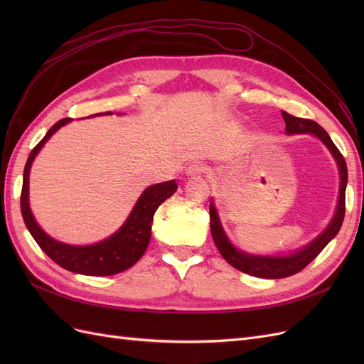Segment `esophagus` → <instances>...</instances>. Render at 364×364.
<instances>
[{
    "mask_svg": "<svg viewBox=\"0 0 364 364\" xmlns=\"http://www.w3.org/2000/svg\"><path fill=\"white\" fill-rule=\"evenodd\" d=\"M205 170H206V167L203 164H200V162H196V164H191L188 168H186V176H200V174H203L205 173Z\"/></svg>",
    "mask_w": 364,
    "mask_h": 364,
    "instance_id": "1",
    "label": "esophagus"
}]
</instances>
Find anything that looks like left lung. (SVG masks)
I'll return each mask as SVG.
<instances>
[{
  "mask_svg": "<svg viewBox=\"0 0 364 364\" xmlns=\"http://www.w3.org/2000/svg\"><path fill=\"white\" fill-rule=\"evenodd\" d=\"M282 118L285 121V134L294 135V134H311L321 139L323 144L331 151L334 156L338 171H340V193H338V202L336 214L331 220V223L323 232L318 235L316 240H313L310 245L305 247L296 250L290 255L285 257H262V255H250L243 250H238L232 246L229 238L226 237L225 230L220 223V218L217 214V209L214 206V202L209 203V217H211V235L214 243L222 253V257L230 264V266L238 269L240 272H245L247 274L257 278H266V279H281L291 277V274L301 272L310 264L318 253L323 250V247L331 241L341 228L345 218V193H346V183H348V168L343 155L336 147L333 139L329 138L326 130L318 126L316 121L306 119V118H297L287 112L282 111Z\"/></svg>",
  "mask_w": 364,
  "mask_h": 364,
  "instance_id": "obj_1",
  "label": "left lung"
}]
</instances>
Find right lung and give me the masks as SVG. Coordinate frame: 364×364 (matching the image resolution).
Masks as SVG:
<instances>
[{
  "instance_id": "1",
  "label": "right lung",
  "mask_w": 364,
  "mask_h": 364,
  "mask_svg": "<svg viewBox=\"0 0 364 364\" xmlns=\"http://www.w3.org/2000/svg\"><path fill=\"white\" fill-rule=\"evenodd\" d=\"M109 114L112 112L95 114L91 117ZM70 121L71 118H63L58 121L47 132V135L41 139L39 144L31 150L24 168L23 191H21V213H23L24 223L30 230L31 237L35 238L39 247L54 262L59 264L60 267L74 273L87 274V277H109V274H117L134 266L144 255L151 235L153 215H155L159 205L176 193L178 183H176V181H168L151 185L146 188L144 193L139 196L138 202L135 203L134 209H132L124 225L114 235L100 241V243L90 246H71L51 238L39 228L35 217L31 214L28 205V176L31 164L35 161L39 150L43 147V144L50 139L54 132H58L62 126L68 124Z\"/></svg>"
}]
</instances>
